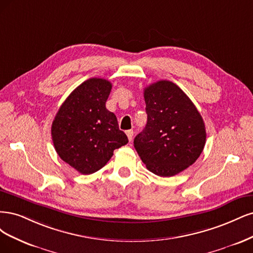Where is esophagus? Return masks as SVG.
Instances as JSON below:
<instances>
[{
  "instance_id": "obj_1",
  "label": "esophagus",
  "mask_w": 253,
  "mask_h": 253,
  "mask_svg": "<svg viewBox=\"0 0 253 253\" xmlns=\"http://www.w3.org/2000/svg\"><path fill=\"white\" fill-rule=\"evenodd\" d=\"M126 134H127V137H128L129 142H131L132 141V136H133V130H127Z\"/></svg>"
}]
</instances>
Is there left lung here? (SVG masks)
<instances>
[{
	"label": "left lung",
	"instance_id": "8db88e82",
	"mask_svg": "<svg viewBox=\"0 0 253 253\" xmlns=\"http://www.w3.org/2000/svg\"><path fill=\"white\" fill-rule=\"evenodd\" d=\"M147 124L134 137V148L152 173L172 176L199 159L206 143V128L197 107L170 81L144 89Z\"/></svg>",
	"mask_w": 253,
	"mask_h": 253
}]
</instances>
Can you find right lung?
Wrapping results in <instances>:
<instances>
[{
	"instance_id": "1",
	"label": "right lung",
	"mask_w": 253,
	"mask_h": 253,
	"mask_svg": "<svg viewBox=\"0 0 253 253\" xmlns=\"http://www.w3.org/2000/svg\"><path fill=\"white\" fill-rule=\"evenodd\" d=\"M111 88L105 79L85 81L68 95L52 122L56 153L82 174L100 170L115 149L128 143L116 115L106 108Z\"/></svg>"
}]
</instances>
